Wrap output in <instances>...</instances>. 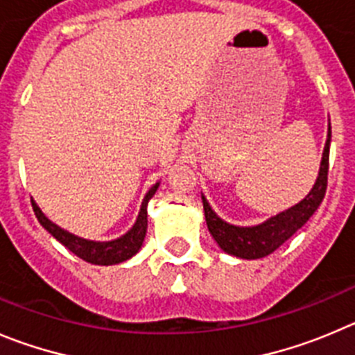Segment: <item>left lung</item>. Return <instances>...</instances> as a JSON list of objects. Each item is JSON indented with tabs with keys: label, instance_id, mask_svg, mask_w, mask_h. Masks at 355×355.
<instances>
[{
	"label": "left lung",
	"instance_id": "obj_1",
	"mask_svg": "<svg viewBox=\"0 0 355 355\" xmlns=\"http://www.w3.org/2000/svg\"><path fill=\"white\" fill-rule=\"evenodd\" d=\"M329 141H331V124L327 129V141L324 147L322 161H320L319 177L315 185L308 193V196L297 205L291 207L289 210L268 218L266 223L252 227L231 226L218 218L211 210L208 201L203 198L205 218H207L208 231L214 240L224 252L231 256L241 257V259H259L273 254L280 245L286 243L300 227L306 224V220L315 214L319 205L322 203L327 189V171H329Z\"/></svg>",
	"mask_w": 355,
	"mask_h": 355
}]
</instances>
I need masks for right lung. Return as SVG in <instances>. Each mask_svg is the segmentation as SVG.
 <instances>
[{"label":"right lung","instance_id":"1","mask_svg":"<svg viewBox=\"0 0 355 355\" xmlns=\"http://www.w3.org/2000/svg\"><path fill=\"white\" fill-rule=\"evenodd\" d=\"M159 184H155L145 196L144 203H141L140 214H138L137 223L124 236L117 238L114 241H91L84 240V238H78L75 234L68 233V231L61 230L59 226L52 224L45 215L42 214V210L38 208V205L31 200L33 210H35L36 218L40 220L45 230L52 234L58 241H61L68 250H71L75 256H78L80 259L87 261L91 264H101V266H108V264H119L122 261L129 259L135 254L140 250L141 243H144L145 233H147V205L148 200L155 194Z\"/></svg>","mask_w":355,"mask_h":355}]
</instances>
